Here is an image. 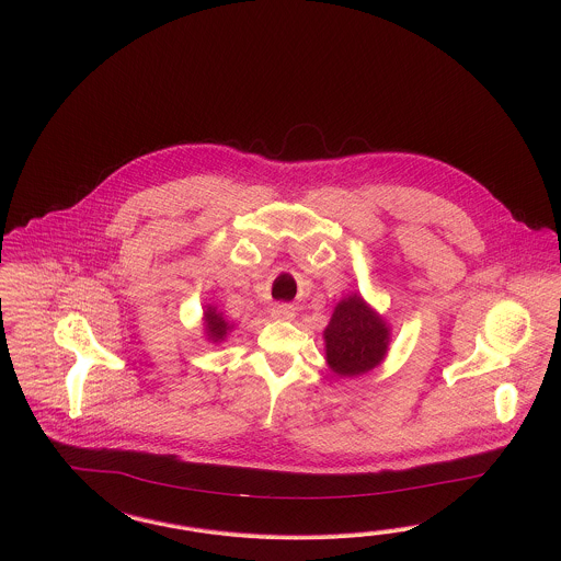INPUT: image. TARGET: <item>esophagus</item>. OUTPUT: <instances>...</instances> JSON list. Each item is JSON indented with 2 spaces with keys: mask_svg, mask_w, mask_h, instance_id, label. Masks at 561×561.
<instances>
[{
  "mask_svg": "<svg viewBox=\"0 0 561 561\" xmlns=\"http://www.w3.org/2000/svg\"><path fill=\"white\" fill-rule=\"evenodd\" d=\"M271 316L278 320H290V318H295V308L290 304H276L271 308Z\"/></svg>",
  "mask_w": 561,
  "mask_h": 561,
  "instance_id": "1",
  "label": "esophagus"
}]
</instances>
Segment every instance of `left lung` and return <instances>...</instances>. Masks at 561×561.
I'll return each instance as SVG.
<instances>
[{
  "mask_svg": "<svg viewBox=\"0 0 561 561\" xmlns=\"http://www.w3.org/2000/svg\"><path fill=\"white\" fill-rule=\"evenodd\" d=\"M325 359L339 376H362L380 365L388 351V328L359 295L343 299L324 330Z\"/></svg>",
  "mask_w": 561,
  "mask_h": 561,
  "instance_id": "left-lung-1",
  "label": "left lung"
}]
</instances>
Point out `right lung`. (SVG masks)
<instances>
[{
	"label": "right lung",
	"instance_id": "1",
	"mask_svg": "<svg viewBox=\"0 0 561 561\" xmlns=\"http://www.w3.org/2000/svg\"><path fill=\"white\" fill-rule=\"evenodd\" d=\"M204 318H206V330H208V336H210L215 343L222 341V339L227 336V332L231 330V325L227 324V322L222 320V316L217 313L213 308H208V311L204 313Z\"/></svg>",
	"mask_w": 561,
	"mask_h": 561
}]
</instances>
